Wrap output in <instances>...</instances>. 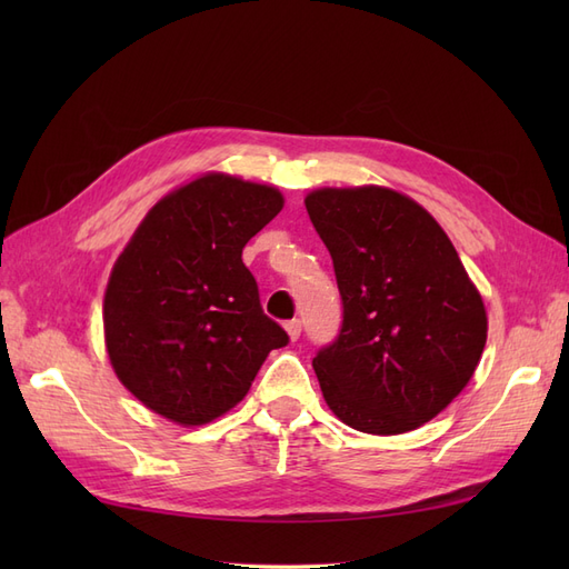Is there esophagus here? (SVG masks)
I'll return each mask as SVG.
<instances>
[{
	"label": "esophagus",
	"mask_w": 569,
	"mask_h": 569,
	"mask_svg": "<svg viewBox=\"0 0 569 569\" xmlns=\"http://www.w3.org/2000/svg\"><path fill=\"white\" fill-rule=\"evenodd\" d=\"M284 330H287V335H289L291 341H297V339L301 337V320H289V322L284 325Z\"/></svg>",
	"instance_id": "obj_1"
}]
</instances>
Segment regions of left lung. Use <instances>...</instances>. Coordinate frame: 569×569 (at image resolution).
<instances>
[{"instance_id": "left-lung-1", "label": "left lung", "mask_w": 569, "mask_h": 569, "mask_svg": "<svg viewBox=\"0 0 569 569\" xmlns=\"http://www.w3.org/2000/svg\"><path fill=\"white\" fill-rule=\"evenodd\" d=\"M306 211L343 306L337 339L313 358L327 406L358 432L418 429L475 375L485 301L439 222L393 189H316Z\"/></svg>"}]
</instances>
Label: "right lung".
Listing matches in <instances>:
<instances>
[{
    "mask_svg": "<svg viewBox=\"0 0 569 569\" xmlns=\"http://www.w3.org/2000/svg\"><path fill=\"white\" fill-rule=\"evenodd\" d=\"M274 187L206 173L163 197L111 270V366L149 410L206 425L244 399L287 332L270 320L242 249L282 211Z\"/></svg>",
    "mask_w": 569,
    "mask_h": 569,
    "instance_id": "right-lung-1",
    "label": "right lung"
}]
</instances>
